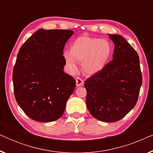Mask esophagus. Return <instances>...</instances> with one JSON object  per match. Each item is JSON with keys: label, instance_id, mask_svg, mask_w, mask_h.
I'll list each match as a JSON object with an SVG mask.
<instances>
[{"label": "esophagus", "instance_id": "obj_1", "mask_svg": "<svg viewBox=\"0 0 153 153\" xmlns=\"http://www.w3.org/2000/svg\"><path fill=\"white\" fill-rule=\"evenodd\" d=\"M76 86L78 87L81 86V85H83V81L81 78L78 77V78H76Z\"/></svg>", "mask_w": 153, "mask_h": 153}]
</instances>
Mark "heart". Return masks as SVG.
<instances>
[{
    "label": "heart",
    "instance_id": "heart-1",
    "mask_svg": "<svg viewBox=\"0 0 153 153\" xmlns=\"http://www.w3.org/2000/svg\"><path fill=\"white\" fill-rule=\"evenodd\" d=\"M112 51V46L106 39L80 37L73 42L70 51L64 52L63 58L72 72H76L78 70L77 60L82 62L85 73L94 74L106 66Z\"/></svg>",
    "mask_w": 153,
    "mask_h": 153
}]
</instances>
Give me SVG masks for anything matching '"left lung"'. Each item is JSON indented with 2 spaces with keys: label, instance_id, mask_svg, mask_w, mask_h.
<instances>
[{
  "label": "left lung",
  "instance_id": "left-lung-1",
  "mask_svg": "<svg viewBox=\"0 0 153 153\" xmlns=\"http://www.w3.org/2000/svg\"><path fill=\"white\" fill-rule=\"evenodd\" d=\"M114 43L113 60L86 79V105L92 116L113 123L126 116L137 104L142 84L139 57L119 35L108 34Z\"/></svg>",
  "mask_w": 153,
  "mask_h": 153
}]
</instances>
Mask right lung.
<instances>
[{
	"label": "right lung",
	"instance_id": "add662e5",
	"mask_svg": "<svg viewBox=\"0 0 153 153\" xmlns=\"http://www.w3.org/2000/svg\"><path fill=\"white\" fill-rule=\"evenodd\" d=\"M69 30L39 29L20 48L12 80L15 99L25 114L39 122H52L63 114L76 81L63 71Z\"/></svg>",
	"mask_w": 153,
	"mask_h": 153
}]
</instances>
